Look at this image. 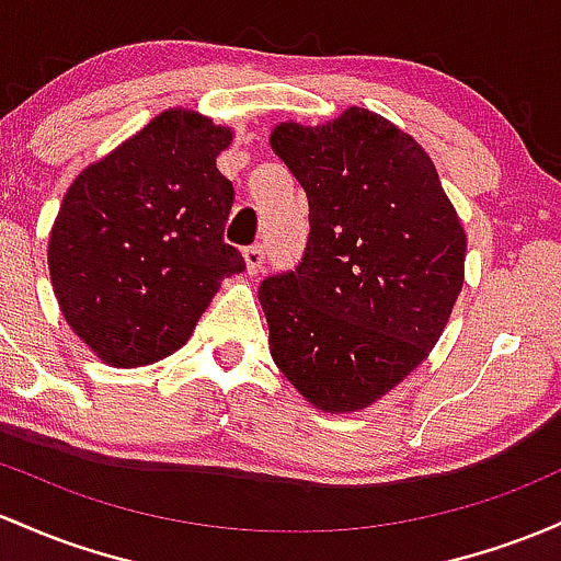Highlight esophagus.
<instances>
[{"label": "esophagus", "instance_id": "obj_1", "mask_svg": "<svg viewBox=\"0 0 561 561\" xmlns=\"http://www.w3.org/2000/svg\"><path fill=\"white\" fill-rule=\"evenodd\" d=\"M263 257H266V252H263L261 244H252V248L244 250V266H248V274L250 276L261 274Z\"/></svg>", "mask_w": 561, "mask_h": 561}]
</instances>
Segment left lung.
<instances>
[{
  "label": "left lung",
  "mask_w": 561,
  "mask_h": 561,
  "mask_svg": "<svg viewBox=\"0 0 561 561\" xmlns=\"http://www.w3.org/2000/svg\"><path fill=\"white\" fill-rule=\"evenodd\" d=\"M271 149L309 196V242L257 300L276 367L317 410L359 412L428 356L463 287L466 231L412 135L351 106L282 122Z\"/></svg>",
  "instance_id": "8db88e82"
}]
</instances>
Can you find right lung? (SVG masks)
<instances>
[{
    "label": "right lung",
    "instance_id": "obj_1",
    "mask_svg": "<svg viewBox=\"0 0 561 561\" xmlns=\"http://www.w3.org/2000/svg\"><path fill=\"white\" fill-rule=\"evenodd\" d=\"M231 127L170 108L73 178L47 244L69 328L111 367L188 341L220 282L244 271L224 242L233 186L215 159Z\"/></svg>",
    "mask_w": 561,
    "mask_h": 561
}]
</instances>
